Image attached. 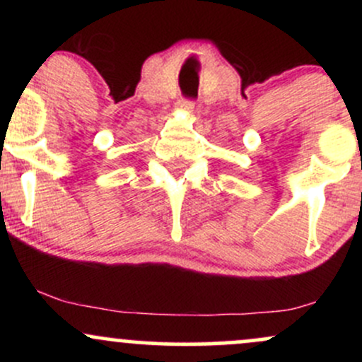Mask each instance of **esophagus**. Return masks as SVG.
Wrapping results in <instances>:
<instances>
[{
	"label": "esophagus",
	"mask_w": 362,
	"mask_h": 362,
	"mask_svg": "<svg viewBox=\"0 0 362 362\" xmlns=\"http://www.w3.org/2000/svg\"><path fill=\"white\" fill-rule=\"evenodd\" d=\"M178 107H180V109L185 110V112H192L194 107H195V102L189 100V98H180V100H178Z\"/></svg>",
	"instance_id": "34e87169"
}]
</instances>
